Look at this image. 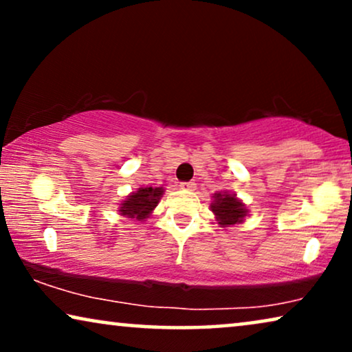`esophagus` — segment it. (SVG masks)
<instances>
[{
    "mask_svg": "<svg viewBox=\"0 0 352 352\" xmlns=\"http://www.w3.org/2000/svg\"><path fill=\"white\" fill-rule=\"evenodd\" d=\"M181 189H184V190H195V184H194V182H182Z\"/></svg>",
    "mask_w": 352,
    "mask_h": 352,
    "instance_id": "esophagus-1",
    "label": "esophagus"
}]
</instances>
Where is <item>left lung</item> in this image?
Listing matches in <instances>:
<instances>
[{
	"mask_svg": "<svg viewBox=\"0 0 352 352\" xmlns=\"http://www.w3.org/2000/svg\"><path fill=\"white\" fill-rule=\"evenodd\" d=\"M213 204L210 205L211 211L216 216L219 226L229 228L232 224H240L245 216L248 214L247 206L243 205L242 200H239L235 194L229 192H216L213 195Z\"/></svg>",
	"mask_w": 352,
	"mask_h": 352,
	"instance_id": "8db88e82",
	"label": "left lung"
}]
</instances>
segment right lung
I'll use <instances>...</instances> for the list:
<instances>
[{
  "instance_id": "1",
  "label": "right lung",
  "mask_w": 352,
  "mask_h": 352,
  "mask_svg": "<svg viewBox=\"0 0 352 352\" xmlns=\"http://www.w3.org/2000/svg\"><path fill=\"white\" fill-rule=\"evenodd\" d=\"M163 192H165L163 187H141L122 201L118 208L120 214L136 221L147 219L160 201Z\"/></svg>"
}]
</instances>
